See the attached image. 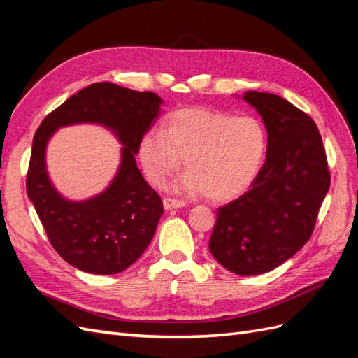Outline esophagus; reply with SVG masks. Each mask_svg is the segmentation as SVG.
<instances>
[{"label":"esophagus","instance_id":"obj_1","mask_svg":"<svg viewBox=\"0 0 358 358\" xmlns=\"http://www.w3.org/2000/svg\"><path fill=\"white\" fill-rule=\"evenodd\" d=\"M186 203L185 201L181 199H176V198H164L163 199V207L166 210H171V208H180V207H185Z\"/></svg>","mask_w":358,"mask_h":358}]
</instances>
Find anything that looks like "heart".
Wrapping results in <instances>:
<instances>
[{
	"mask_svg": "<svg viewBox=\"0 0 358 358\" xmlns=\"http://www.w3.org/2000/svg\"><path fill=\"white\" fill-rule=\"evenodd\" d=\"M266 148V128L257 117L186 107L168 115L163 130L142 136L139 160L148 181L163 186L185 159V187L219 203L251 186Z\"/></svg>",
	"mask_w": 358,
	"mask_h": 358,
	"instance_id": "1",
	"label": "heart"
}]
</instances>
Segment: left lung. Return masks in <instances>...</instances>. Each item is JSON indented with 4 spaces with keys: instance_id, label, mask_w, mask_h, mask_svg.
I'll return each instance as SVG.
<instances>
[{
    "instance_id": "1",
    "label": "left lung",
    "mask_w": 358,
    "mask_h": 358,
    "mask_svg": "<svg viewBox=\"0 0 358 358\" xmlns=\"http://www.w3.org/2000/svg\"><path fill=\"white\" fill-rule=\"evenodd\" d=\"M243 99L266 127V162L248 192L217 208L208 248L225 269L251 277L278 268L306 245L331 176L307 113L266 92L250 90Z\"/></svg>"
}]
</instances>
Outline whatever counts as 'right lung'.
<instances>
[{
	"label": "right lung",
	"mask_w": 358,
	"mask_h": 358,
	"mask_svg": "<svg viewBox=\"0 0 358 358\" xmlns=\"http://www.w3.org/2000/svg\"><path fill=\"white\" fill-rule=\"evenodd\" d=\"M162 98L115 83H94L77 92L43 119L33 137L27 195L50 243L71 266L113 275L130 268L148 248L163 203L139 168L142 136L155 124ZM92 122L110 127L124 145L113 185L87 201H69L53 189L44 166V148L59 126Z\"/></svg>",
	"instance_id": "obj_1"
}]
</instances>
